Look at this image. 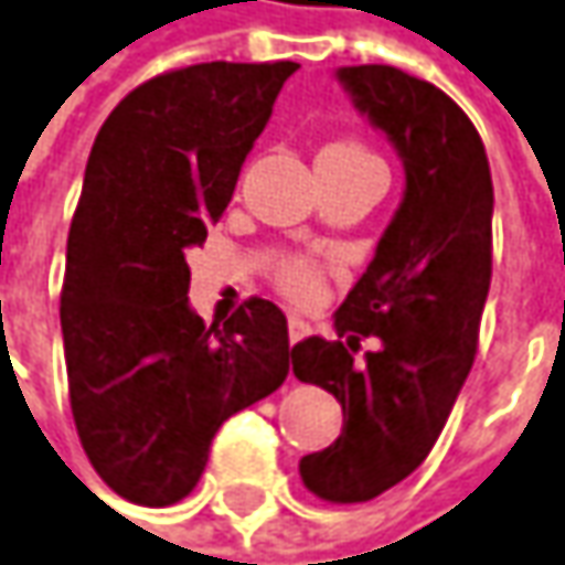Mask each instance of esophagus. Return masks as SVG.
Segmentation results:
<instances>
[{
  "label": "esophagus",
  "instance_id": "34e87169",
  "mask_svg": "<svg viewBox=\"0 0 565 565\" xmlns=\"http://www.w3.org/2000/svg\"><path fill=\"white\" fill-rule=\"evenodd\" d=\"M308 330H311V327H308V321H301V318H296V315H292V318H289V343L296 347L298 340H305V337H308Z\"/></svg>",
  "mask_w": 565,
  "mask_h": 565
}]
</instances>
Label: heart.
Segmentation results:
<instances>
[{"label": "heart", "instance_id": "b5f03b06", "mask_svg": "<svg viewBox=\"0 0 565 565\" xmlns=\"http://www.w3.org/2000/svg\"><path fill=\"white\" fill-rule=\"evenodd\" d=\"M318 158H340V161H355V158H375L372 152H365L359 142H330L321 149V156ZM279 286H282V292L289 298H296V301H311V298L318 296V289H321V273L311 267L308 260H289L282 273H279Z\"/></svg>", "mask_w": 565, "mask_h": 565}]
</instances>
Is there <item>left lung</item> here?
Returning <instances> with one entry per match:
<instances>
[{
	"label": "left lung",
	"instance_id": "8db88e82",
	"mask_svg": "<svg viewBox=\"0 0 565 565\" xmlns=\"http://www.w3.org/2000/svg\"><path fill=\"white\" fill-rule=\"evenodd\" d=\"M355 110L404 164V196L333 327L308 337L292 372L343 407V433L298 473L327 502H369L433 451L477 353L493 273V181L483 142L441 88L394 66H340ZM359 335L382 347L362 366Z\"/></svg>",
	"mask_w": 565,
	"mask_h": 565
}]
</instances>
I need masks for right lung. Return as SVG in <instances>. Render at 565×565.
<instances>
[{
  "mask_svg": "<svg viewBox=\"0 0 565 565\" xmlns=\"http://www.w3.org/2000/svg\"><path fill=\"white\" fill-rule=\"evenodd\" d=\"M298 63H200L114 107L66 244L63 350L82 448L129 502L184 499L218 426L289 375L286 315L250 298L225 324L190 308L186 247L225 212Z\"/></svg>",
  "mask_w": 565,
  "mask_h": 565,
  "instance_id": "right-lung-1",
  "label": "right lung"
}]
</instances>
